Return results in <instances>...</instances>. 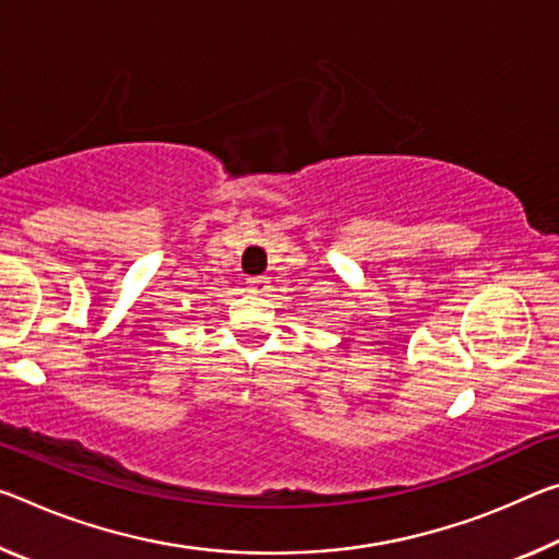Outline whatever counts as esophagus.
Returning a JSON list of instances; mask_svg holds the SVG:
<instances>
[{
    "instance_id": "obj_1",
    "label": "esophagus",
    "mask_w": 559,
    "mask_h": 559,
    "mask_svg": "<svg viewBox=\"0 0 559 559\" xmlns=\"http://www.w3.org/2000/svg\"><path fill=\"white\" fill-rule=\"evenodd\" d=\"M246 286H248V290H253V294H263V290L269 288V278H265V276H253V278L246 281Z\"/></svg>"
}]
</instances>
